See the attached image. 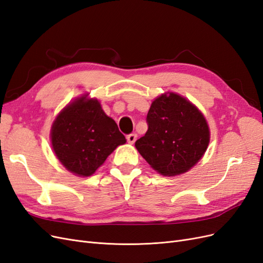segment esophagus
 I'll use <instances>...</instances> for the list:
<instances>
[{"mask_svg": "<svg viewBox=\"0 0 263 263\" xmlns=\"http://www.w3.org/2000/svg\"><path fill=\"white\" fill-rule=\"evenodd\" d=\"M136 139H137V134H135V133H133V134H129L128 136H127V141H128V144H134L135 141H136Z\"/></svg>", "mask_w": 263, "mask_h": 263, "instance_id": "obj_1", "label": "esophagus"}]
</instances>
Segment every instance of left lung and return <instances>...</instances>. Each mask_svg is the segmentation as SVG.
Instances as JSON below:
<instances>
[{"instance_id": "8db88e82", "label": "left lung", "mask_w": 263, "mask_h": 263, "mask_svg": "<svg viewBox=\"0 0 263 263\" xmlns=\"http://www.w3.org/2000/svg\"><path fill=\"white\" fill-rule=\"evenodd\" d=\"M147 124V133L135 146L151 168L165 177L189 171L210 144L204 115L177 93L161 94L151 103Z\"/></svg>"}]
</instances>
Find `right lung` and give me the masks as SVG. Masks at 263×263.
<instances>
[{
  "mask_svg": "<svg viewBox=\"0 0 263 263\" xmlns=\"http://www.w3.org/2000/svg\"><path fill=\"white\" fill-rule=\"evenodd\" d=\"M78 98L63 108L51 126V146L67 170L90 177L106 158L126 142L113 118L97 99Z\"/></svg>",
  "mask_w": 263,
  "mask_h": 263,
  "instance_id": "add662e5",
  "label": "right lung"
}]
</instances>
